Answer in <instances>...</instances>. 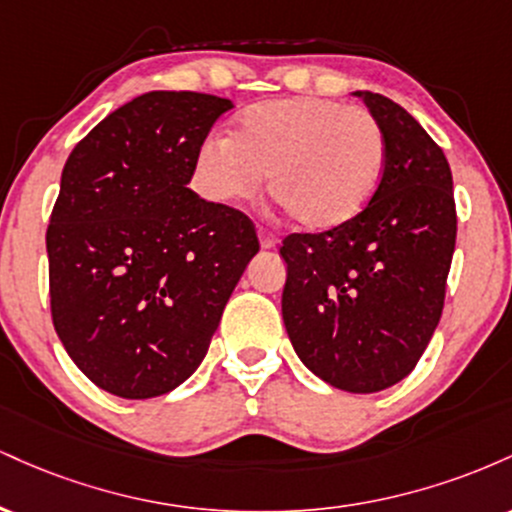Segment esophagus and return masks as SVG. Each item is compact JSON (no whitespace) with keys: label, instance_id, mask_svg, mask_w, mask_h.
<instances>
[{"label":"esophagus","instance_id":"1","mask_svg":"<svg viewBox=\"0 0 512 512\" xmlns=\"http://www.w3.org/2000/svg\"><path fill=\"white\" fill-rule=\"evenodd\" d=\"M257 236H260V245L264 250H272V248H276V243H279L276 233H272L269 228H264V226L257 228Z\"/></svg>","mask_w":512,"mask_h":512}]
</instances>
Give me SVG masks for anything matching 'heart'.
Returning a JSON list of instances; mask_svg holds the SVG:
<instances>
[{
	"mask_svg": "<svg viewBox=\"0 0 512 512\" xmlns=\"http://www.w3.org/2000/svg\"><path fill=\"white\" fill-rule=\"evenodd\" d=\"M375 115L330 98H281L240 115L231 137L211 134L195 154V187L214 204L269 195L298 226L327 231L361 214L385 170Z\"/></svg>",
	"mask_w": 512,
	"mask_h": 512,
	"instance_id": "heart-1",
	"label": "heart"
}]
</instances>
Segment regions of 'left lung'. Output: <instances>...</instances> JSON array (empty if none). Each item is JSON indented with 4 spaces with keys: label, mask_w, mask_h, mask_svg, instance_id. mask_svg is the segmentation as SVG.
<instances>
[{
    "label": "left lung",
    "mask_w": 512,
    "mask_h": 512,
    "mask_svg": "<svg viewBox=\"0 0 512 512\" xmlns=\"http://www.w3.org/2000/svg\"><path fill=\"white\" fill-rule=\"evenodd\" d=\"M385 132V170L366 209L281 243L289 339L317 378L378 392L414 370L436 332L457 211L443 149L402 105L358 91Z\"/></svg>",
    "instance_id": "left-lung-1"
}]
</instances>
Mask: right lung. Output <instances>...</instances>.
<instances>
[{"mask_svg":"<svg viewBox=\"0 0 512 512\" xmlns=\"http://www.w3.org/2000/svg\"><path fill=\"white\" fill-rule=\"evenodd\" d=\"M233 108L195 91H151L74 146L50 214L57 337L110 395H166L195 373L260 250L243 211L187 187L209 129Z\"/></svg>","mask_w":512,"mask_h":512,"instance_id":"obj_1","label":"right lung"}]
</instances>
